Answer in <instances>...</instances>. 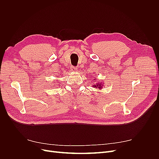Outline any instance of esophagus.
<instances>
[{"instance_id":"obj_1","label":"esophagus","mask_w":159,"mask_h":159,"mask_svg":"<svg viewBox=\"0 0 159 159\" xmlns=\"http://www.w3.org/2000/svg\"><path fill=\"white\" fill-rule=\"evenodd\" d=\"M71 70L72 71H77V68H76V67H71Z\"/></svg>"}]
</instances>
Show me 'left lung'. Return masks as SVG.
<instances>
[{"mask_svg": "<svg viewBox=\"0 0 159 159\" xmlns=\"http://www.w3.org/2000/svg\"><path fill=\"white\" fill-rule=\"evenodd\" d=\"M95 80V79H94ZM102 82H97V83H96V84H94V85H93L92 86L93 87V88H98V89H101L102 88H103V84H102Z\"/></svg>", "mask_w": 159, "mask_h": 159, "instance_id": "left-lung-1", "label": "left lung"}]
</instances>
